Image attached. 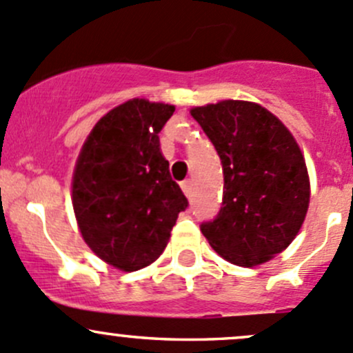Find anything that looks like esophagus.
I'll list each match as a JSON object with an SVG mask.
<instances>
[{"label": "esophagus", "mask_w": 353, "mask_h": 353, "mask_svg": "<svg viewBox=\"0 0 353 353\" xmlns=\"http://www.w3.org/2000/svg\"><path fill=\"white\" fill-rule=\"evenodd\" d=\"M181 190H183V194L187 195V197H190L192 195V180L181 181Z\"/></svg>", "instance_id": "obj_1"}]
</instances>
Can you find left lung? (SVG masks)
I'll return each instance as SVG.
<instances>
[{
  "label": "left lung",
  "instance_id": "left-lung-1",
  "mask_svg": "<svg viewBox=\"0 0 353 353\" xmlns=\"http://www.w3.org/2000/svg\"><path fill=\"white\" fill-rule=\"evenodd\" d=\"M216 148L223 205L202 234L224 260L255 267L292 243L310 205L306 161L289 129L261 105L224 100L190 110Z\"/></svg>",
  "mask_w": 353,
  "mask_h": 353
}]
</instances>
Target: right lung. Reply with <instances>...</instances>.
Segmentation results:
<instances>
[{
  "mask_svg": "<svg viewBox=\"0 0 353 353\" xmlns=\"http://www.w3.org/2000/svg\"><path fill=\"white\" fill-rule=\"evenodd\" d=\"M175 107L134 98L97 122L72 175V207L86 245L123 272L152 263L188 207L159 151Z\"/></svg>",
  "mask_w": 353,
  "mask_h": 353,
  "instance_id": "obj_1",
  "label": "right lung"
}]
</instances>
